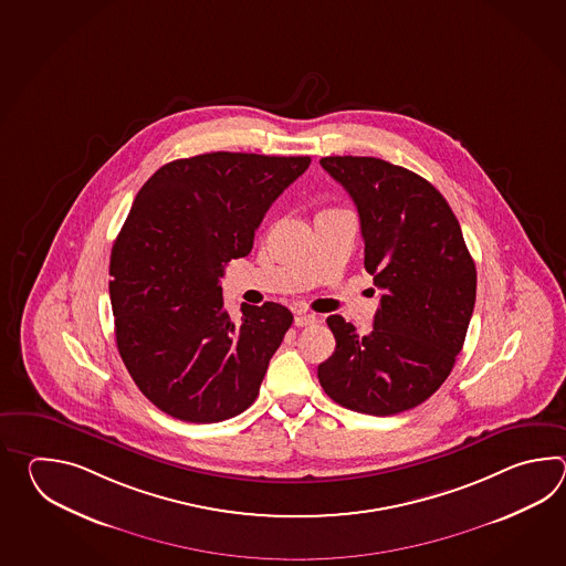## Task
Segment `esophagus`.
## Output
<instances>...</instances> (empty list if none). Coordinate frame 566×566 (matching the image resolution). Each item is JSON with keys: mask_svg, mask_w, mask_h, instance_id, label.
Here are the masks:
<instances>
[{"mask_svg": "<svg viewBox=\"0 0 566 566\" xmlns=\"http://www.w3.org/2000/svg\"><path fill=\"white\" fill-rule=\"evenodd\" d=\"M317 322V317L315 315H312V313H297L295 315V325L297 327H305V325H313Z\"/></svg>", "mask_w": 566, "mask_h": 566, "instance_id": "34e87169", "label": "esophagus"}]
</instances>
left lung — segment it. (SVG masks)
Listing matches in <instances>:
<instances>
[{"label":"left lung","mask_w":566,"mask_h":566,"mask_svg":"<svg viewBox=\"0 0 566 566\" xmlns=\"http://www.w3.org/2000/svg\"><path fill=\"white\" fill-rule=\"evenodd\" d=\"M360 214L364 266L382 291L370 334L329 315L336 352L317 378L337 405L390 417L443 385L463 348L478 273L461 227L433 184L378 157L319 159Z\"/></svg>","instance_id":"obj_1"}]
</instances>
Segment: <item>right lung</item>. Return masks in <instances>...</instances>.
I'll return each instance as SVG.
<instances>
[{
	"instance_id": "1",
	"label": "right lung",
	"mask_w": 566,
	"mask_h": 566,
	"mask_svg": "<svg viewBox=\"0 0 566 566\" xmlns=\"http://www.w3.org/2000/svg\"><path fill=\"white\" fill-rule=\"evenodd\" d=\"M307 156L214 151L157 169L111 251L115 337L133 382L186 422L249 409L293 324L287 307L242 305L234 324L220 277L251 253L269 206L310 168Z\"/></svg>"
}]
</instances>
